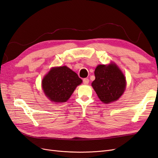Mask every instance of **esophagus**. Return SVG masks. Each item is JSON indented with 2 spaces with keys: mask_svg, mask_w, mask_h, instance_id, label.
I'll return each mask as SVG.
<instances>
[{
  "mask_svg": "<svg viewBox=\"0 0 158 158\" xmlns=\"http://www.w3.org/2000/svg\"><path fill=\"white\" fill-rule=\"evenodd\" d=\"M83 83L84 84H88L89 83V79L88 78H84L83 79Z\"/></svg>",
  "mask_w": 158,
  "mask_h": 158,
  "instance_id": "1",
  "label": "esophagus"
}]
</instances>
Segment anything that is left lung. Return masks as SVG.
I'll use <instances>...</instances> for the list:
<instances>
[{"label": "left lung", "mask_w": 158, "mask_h": 158, "mask_svg": "<svg viewBox=\"0 0 158 158\" xmlns=\"http://www.w3.org/2000/svg\"><path fill=\"white\" fill-rule=\"evenodd\" d=\"M95 79L92 85L99 99L104 103L117 101L126 86L125 76L117 66L98 65L94 72Z\"/></svg>", "instance_id": "8db88e82"}]
</instances>
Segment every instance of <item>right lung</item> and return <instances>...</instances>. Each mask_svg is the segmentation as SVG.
Instances as JSON below:
<instances>
[{"label":"right lung","instance_id":"obj_1","mask_svg":"<svg viewBox=\"0 0 158 158\" xmlns=\"http://www.w3.org/2000/svg\"><path fill=\"white\" fill-rule=\"evenodd\" d=\"M82 82L77 74L64 66L51 69L42 81V88L52 102L63 103L67 101Z\"/></svg>","mask_w":158,"mask_h":158}]
</instances>
